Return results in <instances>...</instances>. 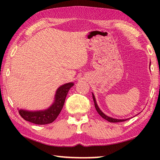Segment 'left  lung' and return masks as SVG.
<instances>
[{"instance_id": "8db88e82", "label": "left lung", "mask_w": 160, "mask_h": 160, "mask_svg": "<svg viewBox=\"0 0 160 160\" xmlns=\"http://www.w3.org/2000/svg\"><path fill=\"white\" fill-rule=\"evenodd\" d=\"M92 97H93V100H94V107H95V109L97 110V112H98L99 114L102 116L103 118L106 119L108 121H109V122H112V123H117V122H123V121H125L126 120H128V119H116V118H111L109 117V116H107L104 114V113H103L101 110L99 109V108L98 107L97 104V102H96V100L95 98H94V94H92Z\"/></svg>"}]
</instances>
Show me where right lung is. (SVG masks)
Wrapping results in <instances>:
<instances>
[{"label": "right lung", "instance_id": "1", "mask_svg": "<svg viewBox=\"0 0 160 160\" xmlns=\"http://www.w3.org/2000/svg\"><path fill=\"white\" fill-rule=\"evenodd\" d=\"M72 86H73L72 82L66 83L61 86L56 91L55 101L53 104L47 110L39 111V112H28V111L20 109L18 111V112L22 118L25 121L34 124L45 125L52 123L58 117L63 109L68 92Z\"/></svg>", "mask_w": 160, "mask_h": 160}]
</instances>
